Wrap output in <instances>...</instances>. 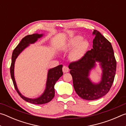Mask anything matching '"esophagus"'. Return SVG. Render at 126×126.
Instances as JSON below:
<instances>
[{"label": "esophagus", "instance_id": "1", "mask_svg": "<svg viewBox=\"0 0 126 126\" xmlns=\"http://www.w3.org/2000/svg\"><path fill=\"white\" fill-rule=\"evenodd\" d=\"M62 70H63V73H64L69 72V68H68L67 66H63Z\"/></svg>", "mask_w": 126, "mask_h": 126}]
</instances>
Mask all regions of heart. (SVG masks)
Masks as SVG:
<instances>
[{"label": "heart", "mask_w": 126, "mask_h": 126, "mask_svg": "<svg viewBox=\"0 0 126 126\" xmlns=\"http://www.w3.org/2000/svg\"><path fill=\"white\" fill-rule=\"evenodd\" d=\"M89 47L88 40H83V37L80 35H75L68 40L63 47V50L68 52L74 48L70 52L69 57L73 61H78L85 55Z\"/></svg>", "instance_id": "obj_1"}]
</instances>
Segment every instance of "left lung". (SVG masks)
Masks as SVG:
<instances>
[{
    "label": "left lung",
    "mask_w": 126,
    "mask_h": 126,
    "mask_svg": "<svg viewBox=\"0 0 126 126\" xmlns=\"http://www.w3.org/2000/svg\"><path fill=\"white\" fill-rule=\"evenodd\" d=\"M95 35L93 48L80 60L70 63L69 68L75 92L82 99L94 100L109 92L113 83L116 70V61L111 43L101 33L94 30ZM98 63L101 68L100 80L94 83L90 78L92 70Z\"/></svg>",
    "instance_id": "obj_1"
}]
</instances>
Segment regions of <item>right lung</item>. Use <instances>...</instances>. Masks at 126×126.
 <instances>
[{
	"label": "right lung",
	"instance_id": "1",
	"mask_svg": "<svg viewBox=\"0 0 126 126\" xmlns=\"http://www.w3.org/2000/svg\"><path fill=\"white\" fill-rule=\"evenodd\" d=\"M44 34L35 33L33 35H29L24 37L17 47L13 51L12 58H11V64L10 67V74L11 77L13 81L16 91H17L19 95L22 99L25 101L33 104L41 105L44 104L51 101L54 96V85L57 81L63 75L62 72V65H59L56 67L51 68L48 69L47 72V77L46 83V88L43 93L39 97L36 98H29L25 96L20 93L19 89L17 88L16 83L14 76V67L16 59L19 56V54L26 49L27 47L30 46L31 44H34L39 38L42 37Z\"/></svg>",
	"mask_w": 126,
	"mask_h": 126
}]
</instances>
